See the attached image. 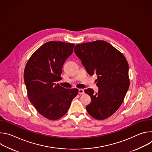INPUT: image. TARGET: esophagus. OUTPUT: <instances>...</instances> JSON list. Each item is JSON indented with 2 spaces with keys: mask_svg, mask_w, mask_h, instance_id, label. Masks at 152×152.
<instances>
[{
  "mask_svg": "<svg viewBox=\"0 0 152 152\" xmlns=\"http://www.w3.org/2000/svg\"><path fill=\"white\" fill-rule=\"evenodd\" d=\"M84 93H85V92L83 89H79V94H83Z\"/></svg>",
  "mask_w": 152,
  "mask_h": 152,
  "instance_id": "obj_1",
  "label": "esophagus"
}]
</instances>
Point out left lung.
Returning a JSON list of instances; mask_svg holds the SVG:
<instances>
[{
	"instance_id": "8db88e82",
	"label": "left lung",
	"mask_w": 152,
	"mask_h": 152,
	"mask_svg": "<svg viewBox=\"0 0 152 152\" xmlns=\"http://www.w3.org/2000/svg\"><path fill=\"white\" fill-rule=\"evenodd\" d=\"M74 51L87 73L98 76V92L95 93L91 88L85 90L91 99L86 106V111L97 120L110 117L122 104L129 87L126 59L110 43L102 40L77 45Z\"/></svg>"
}]
</instances>
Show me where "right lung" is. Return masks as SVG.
Here are the masks:
<instances>
[{
  "label": "right lung",
  "instance_id": "obj_1",
  "mask_svg": "<svg viewBox=\"0 0 152 152\" xmlns=\"http://www.w3.org/2000/svg\"><path fill=\"white\" fill-rule=\"evenodd\" d=\"M75 45L49 41L31 56L24 72L28 96L38 112L55 120L66 114L78 90L66 89L56 82L61 79L62 66L73 53Z\"/></svg>",
  "mask_w": 152,
  "mask_h": 152
}]
</instances>
